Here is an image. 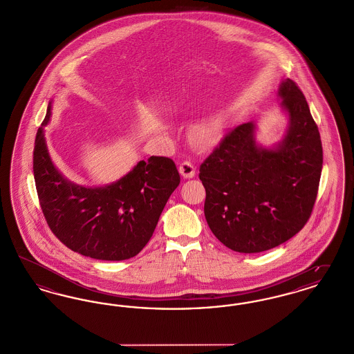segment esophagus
Here are the masks:
<instances>
[{"instance_id":"esophagus-1","label":"esophagus","mask_w":354,"mask_h":354,"mask_svg":"<svg viewBox=\"0 0 354 354\" xmlns=\"http://www.w3.org/2000/svg\"><path fill=\"white\" fill-rule=\"evenodd\" d=\"M179 172H180V175H182L183 178H185V179H191V178L195 176L196 169H195V166H194L191 162H183V163H180V166H179Z\"/></svg>"}]
</instances>
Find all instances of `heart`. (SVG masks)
I'll return each instance as SVG.
<instances>
[{"label": "heart", "instance_id": "heart-1", "mask_svg": "<svg viewBox=\"0 0 354 354\" xmlns=\"http://www.w3.org/2000/svg\"><path fill=\"white\" fill-rule=\"evenodd\" d=\"M221 129L215 120L203 119L191 129V138L194 143L203 149L214 146L219 140Z\"/></svg>", "mask_w": 354, "mask_h": 354}]
</instances>
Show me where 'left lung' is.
Returning <instances> with one entry per match:
<instances>
[{"label": "left lung", "instance_id": "left-lung-1", "mask_svg": "<svg viewBox=\"0 0 354 354\" xmlns=\"http://www.w3.org/2000/svg\"><path fill=\"white\" fill-rule=\"evenodd\" d=\"M280 107L288 117L283 139L272 147L256 142V123L237 126L204 160V215L230 250H272L301 231L317 198L322 146L317 124L299 86L281 81Z\"/></svg>", "mask_w": 354, "mask_h": 354}]
</instances>
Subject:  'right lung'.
<instances>
[{
  "instance_id": "right-lung-1",
  "label": "right lung",
  "mask_w": 354,
  "mask_h": 354,
  "mask_svg": "<svg viewBox=\"0 0 354 354\" xmlns=\"http://www.w3.org/2000/svg\"><path fill=\"white\" fill-rule=\"evenodd\" d=\"M50 117L51 102L35 136L33 172L53 234L71 251L91 259L134 257L151 239L166 203L180 183L175 163L166 156H150L110 185H77L51 160L44 134Z\"/></svg>"
}]
</instances>
